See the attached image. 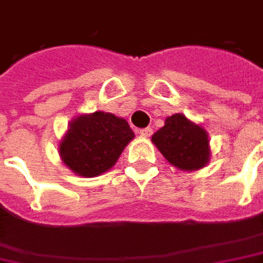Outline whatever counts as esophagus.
Listing matches in <instances>:
<instances>
[{
  "label": "esophagus",
  "mask_w": 263,
  "mask_h": 263,
  "mask_svg": "<svg viewBox=\"0 0 263 263\" xmlns=\"http://www.w3.org/2000/svg\"><path fill=\"white\" fill-rule=\"evenodd\" d=\"M152 134H153V129H152V128H146V129H141V131H140V137H143V138H148Z\"/></svg>",
  "instance_id": "1"
}]
</instances>
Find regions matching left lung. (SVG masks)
I'll return each mask as SVG.
<instances>
[{
  "mask_svg": "<svg viewBox=\"0 0 263 263\" xmlns=\"http://www.w3.org/2000/svg\"><path fill=\"white\" fill-rule=\"evenodd\" d=\"M152 143L180 171H198L210 162L209 132L181 113L166 117L165 125L152 135Z\"/></svg>",
  "mask_w": 263,
  "mask_h": 263,
  "instance_id": "left-lung-1",
  "label": "left lung"
}]
</instances>
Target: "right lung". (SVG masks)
Instances as JSON below:
<instances>
[{"label":"right lung","instance_id":"1","mask_svg":"<svg viewBox=\"0 0 263 263\" xmlns=\"http://www.w3.org/2000/svg\"><path fill=\"white\" fill-rule=\"evenodd\" d=\"M135 134L128 122L111 113L79 115L59 140L58 152L65 166L80 177H98L113 168Z\"/></svg>","mask_w":263,"mask_h":263}]
</instances>
